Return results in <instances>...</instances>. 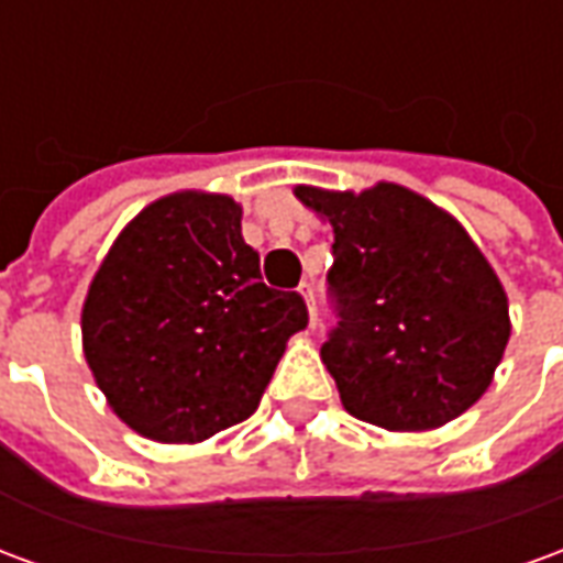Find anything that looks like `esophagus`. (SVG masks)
I'll use <instances>...</instances> for the list:
<instances>
[{"instance_id":"1","label":"esophagus","mask_w":563,"mask_h":563,"mask_svg":"<svg viewBox=\"0 0 563 563\" xmlns=\"http://www.w3.org/2000/svg\"><path fill=\"white\" fill-rule=\"evenodd\" d=\"M298 292H301V298L307 301V310H310V329H313V325H317V298H313V286H310V283H301Z\"/></svg>"}]
</instances>
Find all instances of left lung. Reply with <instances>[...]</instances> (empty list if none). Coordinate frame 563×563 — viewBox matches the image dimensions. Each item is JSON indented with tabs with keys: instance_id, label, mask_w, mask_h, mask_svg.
<instances>
[{
	"instance_id": "8db88e82",
	"label": "left lung",
	"mask_w": 563,
	"mask_h": 563,
	"mask_svg": "<svg viewBox=\"0 0 563 563\" xmlns=\"http://www.w3.org/2000/svg\"><path fill=\"white\" fill-rule=\"evenodd\" d=\"M295 196L334 229L338 325L322 362L343 407L389 431H424L479 401L507 350V292L459 222L398 184Z\"/></svg>"
}]
</instances>
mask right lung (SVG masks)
Wrapping results in <instances>:
<instances>
[{"label":"right lung","mask_w":563,"mask_h":563,"mask_svg":"<svg viewBox=\"0 0 563 563\" xmlns=\"http://www.w3.org/2000/svg\"><path fill=\"white\" fill-rule=\"evenodd\" d=\"M80 329L92 377L132 431L198 443L256 413L307 305L262 283L232 198L177 192L117 238Z\"/></svg>","instance_id":"obj_1"}]
</instances>
